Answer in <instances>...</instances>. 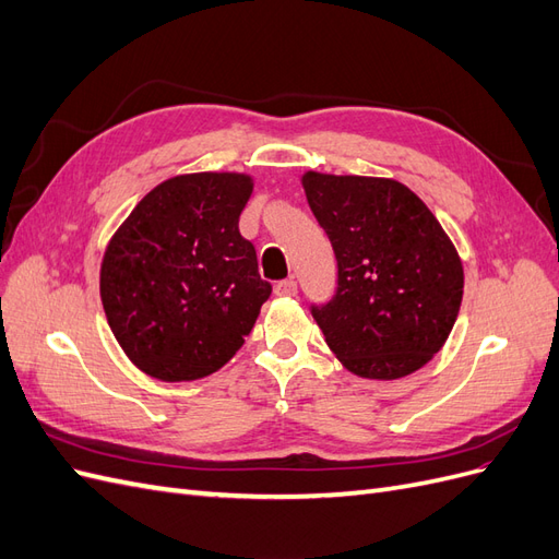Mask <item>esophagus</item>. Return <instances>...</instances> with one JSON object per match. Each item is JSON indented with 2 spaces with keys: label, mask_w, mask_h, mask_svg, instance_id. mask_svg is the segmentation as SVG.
<instances>
[{
  "label": "esophagus",
  "mask_w": 559,
  "mask_h": 559,
  "mask_svg": "<svg viewBox=\"0 0 559 559\" xmlns=\"http://www.w3.org/2000/svg\"><path fill=\"white\" fill-rule=\"evenodd\" d=\"M275 294L282 296V298H292L298 294V284L296 280H282L275 284Z\"/></svg>",
  "instance_id": "34e87169"
}]
</instances>
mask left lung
Listing matches in <instances>:
<instances>
[{
	"label": "left lung",
	"mask_w": 559,
	"mask_h": 559,
	"mask_svg": "<svg viewBox=\"0 0 559 559\" xmlns=\"http://www.w3.org/2000/svg\"><path fill=\"white\" fill-rule=\"evenodd\" d=\"M337 259V292L312 308L349 373L399 380L441 349L460 314L464 267L433 212L386 177H300Z\"/></svg>",
	"instance_id": "1"
}]
</instances>
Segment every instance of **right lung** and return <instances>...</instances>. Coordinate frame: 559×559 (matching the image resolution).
<instances>
[{
  "instance_id": "1",
  "label": "right lung",
  "mask_w": 559,
  "mask_h": 559,
  "mask_svg": "<svg viewBox=\"0 0 559 559\" xmlns=\"http://www.w3.org/2000/svg\"><path fill=\"white\" fill-rule=\"evenodd\" d=\"M251 191L245 173L177 175L151 189L111 235L99 298L142 373L200 380L245 345L273 292L238 228Z\"/></svg>"
}]
</instances>
